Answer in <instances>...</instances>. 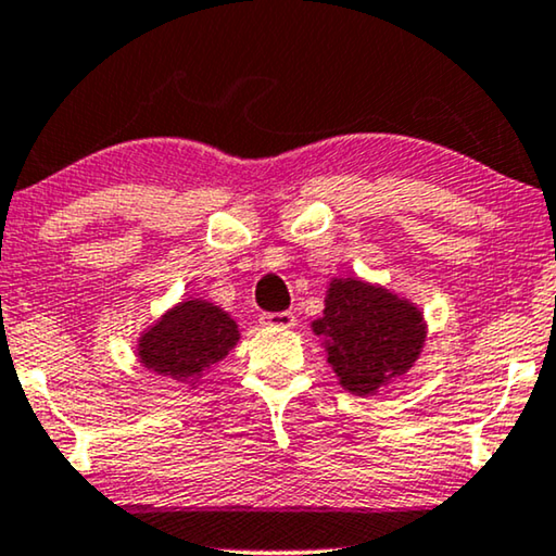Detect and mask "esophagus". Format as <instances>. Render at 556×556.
Returning a JSON list of instances; mask_svg holds the SVG:
<instances>
[{
    "label": "esophagus",
    "instance_id": "esophagus-1",
    "mask_svg": "<svg viewBox=\"0 0 556 556\" xmlns=\"http://www.w3.org/2000/svg\"><path fill=\"white\" fill-rule=\"evenodd\" d=\"M294 315L292 313H266L262 315V325L266 328H282V330H290L294 328Z\"/></svg>",
    "mask_w": 556,
    "mask_h": 556
}]
</instances>
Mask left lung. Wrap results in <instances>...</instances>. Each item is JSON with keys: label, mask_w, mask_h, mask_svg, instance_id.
Segmentation results:
<instances>
[{"label": "left lung", "mask_w": 556, "mask_h": 556, "mask_svg": "<svg viewBox=\"0 0 556 556\" xmlns=\"http://www.w3.org/2000/svg\"><path fill=\"white\" fill-rule=\"evenodd\" d=\"M313 332L323 338L340 387L355 396H371L417 364L427 323L414 302L387 287L332 277Z\"/></svg>", "instance_id": "left-lung-1"}]
</instances>
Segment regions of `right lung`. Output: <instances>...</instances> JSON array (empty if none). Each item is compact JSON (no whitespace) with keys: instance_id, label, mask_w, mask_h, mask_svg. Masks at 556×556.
Returning <instances> with one entry per match:
<instances>
[{"instance_id":"right-lung-1","label":"right lung","mask_w":556,"mask_h":556,"mask_svg":"<svg viewBox=\"0 0 556 556\" xmlns=\"http://www.w3.org/2000/svg\"><path fill=\"white\" fill-rule=\"evenodd\" d=\"M239 325L224 307L188 298L169 307L137 340V358L147 371L195 389L239 343Z\"/></svg>"}]
</instances>
